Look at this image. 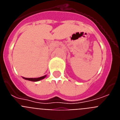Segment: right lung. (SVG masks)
Segmentation results:
<instances>
[{
  "mask_svg": "<svg viewBox=\"0 0 120 120\" xmlns=\"http://www.w3.org/2000/svg\"><path fill=\"white\" fill-rule=\"evenodd\" d=\"M45 77H46V75H45V76H42V77H37V78H26V77H23V78L24 79H26V80H30V81L37 82V81H39V80H42V79H44Z\"/></svg>",
  "mask_w": 120,
  "mask_h": 120,
  "instance_id": "add662e5",
  "label": "right lung"
}]
</instances>
